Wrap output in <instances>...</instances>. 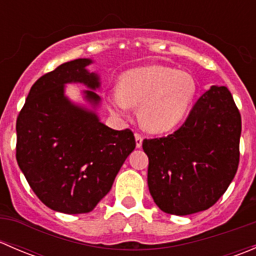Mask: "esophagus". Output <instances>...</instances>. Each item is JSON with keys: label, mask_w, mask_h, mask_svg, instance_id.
I'll return each instance as SVG.
<instances>
[{"label": "esophagus", "mask_w": 256, "mask_h": 256, "mask_svg": "<svg viewBox=\"0 0 256 256\" xmlns=\"http://www.w3.org/2000/svg\"><path fill=\"white\" fill-rule=\"evenodd\" d=\"M135 140H136V147H138V148H140V147L142 146V140H144L142 135H141V134H138V132H136L135 134Z\"/></svg>", "instance_id": "34e87169"}]
</instances>
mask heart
Listing matches in <instances>:
<instances>
[{"label": "heart", "instance_id": "1", "mask_svg": "<svg viewBox=\"0 0 256 256\" xmlns=\"http://www.w3.org/2000/svg\"><path fill=\"white\" fill-rule=\"evenodd\" d=\"M197 82L187 72L148 66L126 72L120 90L109 98L112 112L126 115L138 106V121L151 132H164L180 122L194 100Z\"/></svg>", "mask_w": 256, "mask_h": 256}]
</instances>
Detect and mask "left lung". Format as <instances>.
Wrapping results in <instances>:
<instances>
[{"label": "left lung", "mask_w": 256, "mask_h": 256, "mask_svg": "<svg viewBox=\"0 0 256 256\" xmlns=\"http://www.w3.org/2000/svg\"><path fill=\"white\" fill-rule=\"evenodd\" d=\"M242 116L226 86H212L168 136L144 138L147 184L162 212L188 216L218 202L236 174Z\"/></svg>", "instance_id": "obj_1"}]
</instances>
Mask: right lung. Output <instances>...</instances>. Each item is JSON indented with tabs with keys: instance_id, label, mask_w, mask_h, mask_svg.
<instances>
[{
	"instance_id": "add662e5",
	"label": "right lung",
	"mask_w": 256,
	"mask_h": 256,
	"mask_svg": "<svg viewBox=\"0 0 256 256\" xmlns=\"http://www.w3.org/2000/svg\"><path fill=\"white\" fill-rule=\"evenodd\" d=\"M90 59L60 64L32 85L18 114L16 158L40 202L66 214L89 213L109 193L116 174L136 146L130 128L112 130L96 114L72 104L64 84L99 88L85 66ZM98 104L99 95L85 92Z\"/></svg>"
}]
</instances>
